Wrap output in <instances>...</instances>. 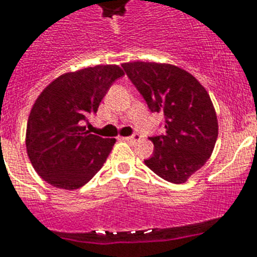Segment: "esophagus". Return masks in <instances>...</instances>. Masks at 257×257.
I'll use <instances>...</instances> for the list:
<instances>
[{"label": "esophagus", "instance_id": "34e87169", "mask_svg": "<svg viewBox=\"0 0 257 257\" xmlns=\"http://www.w3.org/2000/svg\"><path fill=\"white\" fill-rule=\"evenodd\" d=\"M122 139H123L124 142H128V143H136V142H139V140H140V135H138V134H135V135H133V136H127V138H122Z\"/></svg>", "mask_w": 257, "mask_h": 257}]
</instances>
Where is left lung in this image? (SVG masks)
I'll use <instances>...</instances> for the list:
<instances>
[{"instance_id":"obj_1","label":"left lung","mask_w":257,"mask_h":257,"mask_svg":"<svg viewBox=\"0 0 257 257\" xmlns=\"http://www.w3.org/2000/svg\"><path fill=\"white\" fill-rule=\"evenodd\" d=\"M122 67L152 112L165 114L166 133L149 138L154 153L145 165L170 183H185L215 148L219 124L210 95L176 65L131 61Z\"/></svg>"}]
</instances>
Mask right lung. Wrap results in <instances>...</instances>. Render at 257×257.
Returning <instances> with one entry per match:
<instances>
[{"mask_svg":"<svg viewBox=\"0 0 257 257\" xmlns=\"http://www.w3.org/2000/svg\"><path fill=\"white\" fill-rule=\"evenodd\" d=\"M123 74L122 68L109 64L68 72L37 97L27 122V153L36 172L52 187L78 189L103 167L115 139L90 134L83 123Z\"/></svg>","mask_w":257,"mask_h":257,"instance_id":"obj_1","label":"right lung"}]
</instances>
